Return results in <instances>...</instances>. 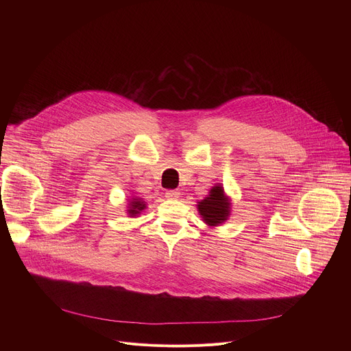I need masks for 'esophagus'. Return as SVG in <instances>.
Instances as JSON below:
<instances>
[{
  "mask_svg": "<svg viewBox=\"0 0 351 351\" xmlns=\"http://www.w3.org/2000/svg\"><path fill=\"white\" fill-rule=\"evenodd\" d=\"M179 195H180V193L178 190H167V193H165V197H168V198H179Z\"/></svg>",
  "mask_w": 351,
  "mask_h": 351,
  "instance_id": "esophagus-1",
  "label": "esophagus"
}]
</instances>
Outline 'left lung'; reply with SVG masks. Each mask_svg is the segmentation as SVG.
Segmentation results:
<instances>
[{
  "label": "left lung",
  "instance_id": "obj_1",
  "mask_svg": "<svg viewBox=\"0 0 351 351\" xmlns=\"http://www.w3.org/2000/svg\"><path fill=\"white\" fill-rule=\"evenodd\" d=\"M211 194L206 197L202 203H198V213L203 215L206 223L217 226L222 223L229 217V202L223 195V189L221 186L213 187Z\"/></svg>",
  "mask_w": 351,
  "mask_h": 351
}]
</instances>
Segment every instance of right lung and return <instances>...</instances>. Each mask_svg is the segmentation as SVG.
<instances>
[{
	"instance_id": "1",
	"label": "right lung",
	"mask_w": 351,
	"mask_h": 351,
	"mask_svg": "<svg viewBox=\"0 0 351 351\" xmlns=\"http://www.w3.org/2000/svg\"><path fill=\"white\" fill-rule=\"evenodd\" d=\"M144 207H145V204L141 202V199H136V198H134V202L132 203V207H130L129 213H130V215H136V214H138L141 210H144Z\"/></svg>"
}]
</instances>
